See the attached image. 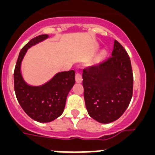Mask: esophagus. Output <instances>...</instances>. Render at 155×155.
Instances as JSON below:
<instances>
[{"instance_id": "34e87169", "label": "esophagus", "mask_w": 155, "mask_h": 155, "mask_svg": "<svg viewBox=\"0 0 155 155\" xmlns=\"http://www.w3.org/2000/svg\"><path fill=\"white\" fill-rule=\"evenodd\" d=\"M75 80H76V82L78 83H81L82 81H83V78H82V74L80 73V72H77L76 75H75Z\"/></svg>"}]
</instances>
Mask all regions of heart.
I'll return each mask as SVG.
<instances>
[{"instance_id":"b5f03b06","label":"heart","mask_w":155,"mask_h":155,"mask_svg":"<svg viewBox=\"0 0 155 155\" xmlns=\"http://www.w3.org/2000/svg\"><path fill=\"white\" fill-rule=\"evenodd\" d=\"M105 52H102V57H103V56H105Z\"/></svg>"}]
</instances>
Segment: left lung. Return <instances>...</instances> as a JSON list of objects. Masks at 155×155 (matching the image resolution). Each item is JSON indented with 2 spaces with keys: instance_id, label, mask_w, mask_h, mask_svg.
I'll return each instance as SVG.
<instances>
[{
  "instance_id": "obj_1",
  "label": "left lung",
  "mask_w": 155,
  "mask_h": 155,
  "mask_svg": "<svg viewBox=\"0 0 155 155\" xmlns=\"http://www.w3.org/2000/svg\"><path fill=\"white\" fill-rule=\"evenodd\" d=\"M86 109L102 124L118 120L130 102L134 76L130 59L124 46L114 41L112 57L83 71Z\"/></svg>"
}]
</instances>
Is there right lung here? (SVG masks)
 I'll return each mask as SVG.
<instances>
[{
	"label": "right lung",
	"instance_id": "1",
	"mask_svg": "<svg viewBox=\"0 0 155 155\" xmlns=\"http://www.w3.org/2000/svg\"><path fill=\"white\" fill-rule=\"evenodd\" d=\"M46 38L47 35H38L21 49L14 71V87L19 104L29 117L40 123L51 122L62 114L67 96L75 83L73 70L57 74L42 86H29L24 81L20 67L25 54L30 46Z\"/></svg>",
	"mask_w": 155,
	"mask_h": 155
}]
</instances>
